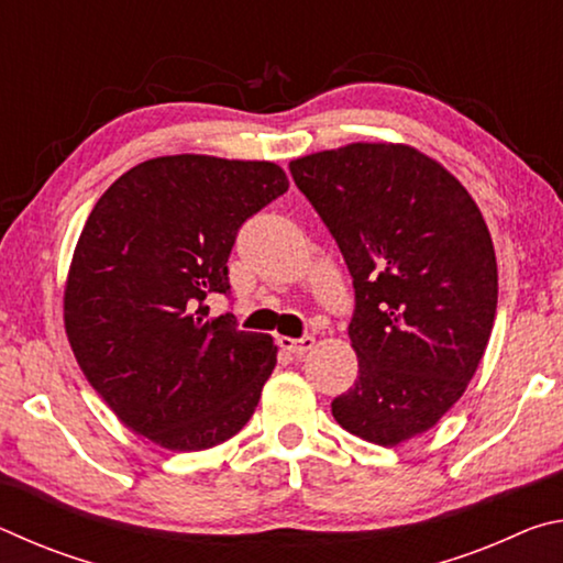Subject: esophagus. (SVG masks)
Masks as SVG:
<instances>
[{
  "label": "esophagus",
  "mask_w": 563,
  "mask_h": 563,
  "mask_svg": "<svg viewBox=\"0 0 563 563\" xmlns=\"http://www.w3.org/2000/svg\"><path fill=\"white\" fill-rule=\"evenodd\" d=\"M278 345H280L285 352H290V355L302 357L305 352L312 350V345H316V338H312V335H302V338H280Z\"/></svg>",
  "instance_id": "34e87169"
}]
</instances>
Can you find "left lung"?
<instances>
[{
  "label": "left lung",
  "mask_w": 563,
  "mask_h": 563,
  "mask_svg": "<svg viewBox=\"0 0 563 563\" xmlns=\"http://www.w3.org/2000/svg\"><path fill=\"white\" fill-rule=\"evenodd\" d=\"M355 288L347 335L360 375L332 417L395 446L450 412L497 316V258L466 188L405 144H350L290 161Z\"/></svg>",
  "instance_id": "obj_1"
}]
</instances>
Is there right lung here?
Segmentation results:
<instances>
[{
  "label": "right lung",
  "instance_id": "add662e5",
  "mask_svg": "<svg viewBox=\"0 0 563 563\" xmlns=\"http://www.w3.org/2000/svg\"><path fill=\"white\" fill-rule=\"evenodd\" d=\"M288 190L271 161L161 156L103 194L76 243L64 328L91 387L133 432L174 452L231 440L253 417L278 347L208 318L228 295L238 228Z\"/></svg>",
  "mask_w": 563,
  "mask_h": 563
}]
</instances>
